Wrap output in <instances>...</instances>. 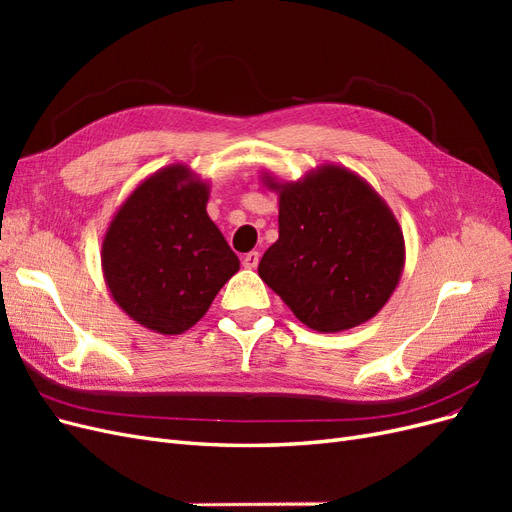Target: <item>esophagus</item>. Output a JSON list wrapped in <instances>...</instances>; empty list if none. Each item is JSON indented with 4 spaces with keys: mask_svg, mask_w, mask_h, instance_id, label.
Returning <instances> with one entry per match:
<instances>
[{
    "mask_svg": "<svg viewBox=\"0 0 512 512\" xmlns=\"http://www.w3.org/2000/svg\"><path fill=\"white\" fill-rule=\"evenodd\" d=\"M258 260H260V254L258 252H247L243 256V267L245 269H256L258 267Z\"/></svg>",
    "mask_w": 512,
    "mask_h": 512,
    "instance_id": "esophagus-1",
    "label": "esophagus"
}]
</instances>
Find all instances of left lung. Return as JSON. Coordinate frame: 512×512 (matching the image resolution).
<instances>
[{"mask_svg":"<svg viewBox=\"0 0 512 512\" xmlns=\"http://www.w3.org/2000/svg\"><path fill=\"white\" fill-rule=\"evenodd\" d=\"M260 181L280 205V237L260 260V280L318 333L348 331L374 318L406 265L404 232L384 198L333 162L297 181L271 173Z\"/></svg>","mask_w":512,"mask_h":512,"instance_id":"1","label":"left lung"}]
</instances>
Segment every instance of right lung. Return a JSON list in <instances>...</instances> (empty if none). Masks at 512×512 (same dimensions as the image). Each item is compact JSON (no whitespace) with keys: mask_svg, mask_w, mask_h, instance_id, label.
<instances>
[{"mask_svg":"<svg viewBox=\"0 0 512 512\" xmlns=\"http://www.w3.org/2000/svg\"><path fill=\"white\" fill-rule=\"evenodd\" d=\"M209 192V181L188 164L164 166L136 185L102 237L113 301L156 333L192 329L239 271L237 254L207 213Z\"/></svg>","mask_w":512,"mask_h":512,"instance_id":"add662e5","label":"right lung"}]
</instances>
